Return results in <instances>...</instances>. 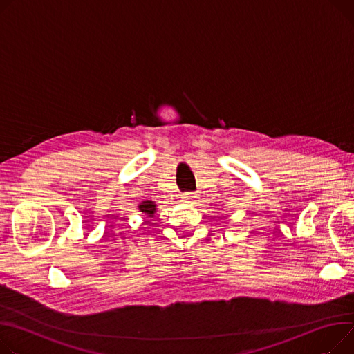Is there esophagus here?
Masks as SVG:
<instances>
[{
  "instance_id": "1",
  "label": "esophagus",
  "mask_w": 354,
  "mask_h": 354,
  "mask_svg": "<svg viewBox=\"0 0 354 354\" xmlns=\"http://www.w3.org/2000/svg\"><path fill=\"white\" fill-rule=\"evenodd\" d=\"M182 201L183 202H186V203H195L196 202V199L199 198V195L198 194H192V192H186V194H182Z\"/></svg>"
}]
</instances>
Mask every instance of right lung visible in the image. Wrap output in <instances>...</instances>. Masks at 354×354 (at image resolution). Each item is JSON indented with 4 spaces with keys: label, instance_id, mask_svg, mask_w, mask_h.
Returning <instances> with one entry per match:
<instances>
[{
    "label": "right lung",
    "instance_id": "add662e5",
    "mask_svg": "<svg viewBox=\"0 0 354 354\" xmlns=\"http://www.w3.org/2000/svg\"><path fill=\"white\" fill-rule=\"evenodd\" d=\"M139 212H142V214L148 218H153V215L156 214V203L152 201H142V203L138 205Z\"/></svg>",
    "mask_w": 354,
    "mask_h": 354
}]
</instances>
